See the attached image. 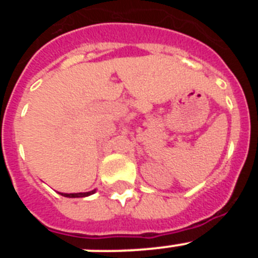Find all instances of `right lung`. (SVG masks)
<instances>
[{
  "label": "right lung",
  "instance_id": "obj_1",
  "mask_svg": "<svg viewBox=\"0 0 258 258\" xmlns=\"http://www.w3.org/2000/svg\"><path fill=\"white\" fill-rule=\"evenodd\" d=\"M95 191H90V192H79V194H61V195L66 198H84V197H88V195H92V194Z\"/></svg>",
  "mask_w": 258,
  "mask_h": 258
}]
</instances>
